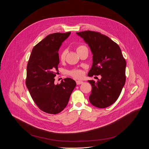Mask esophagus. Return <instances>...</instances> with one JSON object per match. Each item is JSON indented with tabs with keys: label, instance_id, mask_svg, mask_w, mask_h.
<instances>
[{
	"label": "esophagus",
	"instance_id": "34e87169",
	"mask_svg": "<svg viewBox=\"0 0 149 149\" xmlns=\"http://www.w3.org/2000/svg\"><path fill=\"white\" fill-rule=\"evenodd\" d=\"M83 81H80V80H77V81H76V84H77V85H80V84H83Z\"/></svg>",
	"mask_w": 149,
	"mask_h": 149
}]
</instances>
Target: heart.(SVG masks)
I'll return each instance as SVG.
<instances>
[{"mask_svg":"<svg viewBox=\"0 0 149 149\" xmlns=\"http://www.w3.org/2000/svg\"><path fill=\"white\" fill-rule=\"evenodd\" d=\"M86 47L84 46H83V45H81V46H79L77 47V52H78L79 50H80V49H83V48H84ZM66 51L65 50H63L61 53H60V58L61 60V61H64L65 58V56H66ZM70 74L74 77H76V78H80L83 75V73L81 72V70H72L70 72Z\"/></svg>","mask_w":149,"mask_h":149,"instance_id":"heart-1","label":"heart"}]
</instances>
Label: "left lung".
<instances>
[{
    "label": "left lung",
    "instance_id": "obj_1",
    "mask_svg": "<svg viewBox=\"0 0 149 149\" xmlns=\"http://www.w3.org/2000/svg\"><path fill=\"white\" fill-rule=\"evenodd\" d=\"M76 34L88 44L93 55L88 76H102L96 83L88 81L92 85L89 102L100 108L110 106L119 97L126 82V63L121 49L118 44L99 33L85 31Z\"/></svg>",
    "mask_w": 149,
    "mask_h": 149
}]
</instances>
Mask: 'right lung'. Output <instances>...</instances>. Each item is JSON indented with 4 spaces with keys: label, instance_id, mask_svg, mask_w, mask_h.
<instances>
[{
    "label": "right lung",
    "instance_id": "1",
    "mask_svg": "<svg viewBox=\"0 0 149 149\" xmlns=\"http://www.w3.org/2000/svg\"><path fill=\"white\" fill-rule=\"evenodd\" d=\"M70 33L48 35L34 47L27 66L26 86L37 106L48 113L61 112L76 85L70 78L65 79L60 84H54L60 63L58 51Z\"/></svg>",
    "mask_w": 149,
    "mask_h": 149
}]
</instances>
